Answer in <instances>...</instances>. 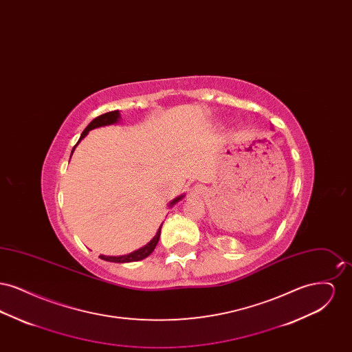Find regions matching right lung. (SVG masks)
Returning a JSON list of instances; mask_svg holds the SVG:
<instances>
[{"instance_id": "1", "label": "right lung", "mask_w": 352, "mask_h": 352, "mask_svg": "<svg viewBox=\"0 0 352 352\" xmlns=\"http://www.w3.org/2000/svg\"><path fill=\"white\" fill-rule=\"evenodd\" d=\"M118 120H120V112H118V111L107 112V113H104V115H100V116L94 118V120L88 124V126L84 129L83 133H82L80 138H79V141H78V144L83 140L84 137L88 134L89 131H92V129H95V128H99V126H105V125L116 124ZM78 144H76V145H78ZM76 145L74 146V149L71 151V155H72V153L75 151ZM182 198H184V195H181V197L175 198L174 201H170V204H168V206H170V207H171V206H174L177 201H181ZM161 228H162V224L160 226V228H158L157 234H155V236L151 239V241H149L145 247H142V248H140V250H137V251L132 252V253H129V254H124V256H102V254H100L99 257L102 258V260H105V261H111V263H133V261L144 260V258H146V257L151 254V252L154 251L155 245L158 244L160 234H161Z\"/></svg>"}]
</instances>
